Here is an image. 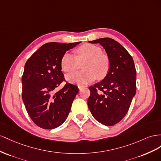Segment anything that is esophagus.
<instances>
[{
  "instance_id": "esophagus-1",
  "label": "esophagus",
  "mask_w": 161,
  "mask_h": 161,
  "mask_svg": "<svg viewBox=\"0 0 161 161\" xmlns=\"http://www.w3.org/2000/svg\"><path fill=\"white\" fill-rule=\"evenodd\" d=\"M78 88H79L80 90H81L82 88H84V87H86L85 86H82V85H78Z\"/></svg>"
}]
</instances>
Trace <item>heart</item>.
<instances>
[{"label":"heart","mask_w":161,"mask_h":161,"mask_svg":"<svg viewBox=\"0 0 161 161\" xmlns=\"http://www.w3.org/2000/svg\"><path fill=\"white\" fill-rule=\"evenodd\" d=\"M76 55L67 53L63 55L61 65L65 72H70L81 67L84 70L73 71L66 75L70 82L77 84H88L97 77L103 79L110 69V61L107 55L102 53V49L94 44H85L76 50Z\"/></svg>","instance_id":"b5f03b06"}]
</instances>
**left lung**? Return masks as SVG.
Segmentation results:
<instances>
[{"label":"left lung","instance_id":"left-lung-1","mask_svg":"<svg viewBox=\"0 0 161 161\" xmlns=\"http://www.w3.org/2000/svg\"><path fill=\"white\" fill-rule=\"evenodd\" d=\"M89 42L103 46L111 65L103 81L89 87L88 108L96 120L104 125H114L125 116L136 94L134 62L126 49L113 39L104 38Z\"/></svg>","mask_w":161,"mask_h":161}]
</instances>
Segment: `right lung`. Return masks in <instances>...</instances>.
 I'll return each mask as SVG.
<instances>
[{
	"label": "right lung",
	"mask_w": 161,
	"mask_h": 161,
	"mask_svg": "<svg viewBox=\"0 0 161 161\" xmlns=\"http://www.w3.org/2000/svg\"><path fill=\"white\" fill-rule=\"evenodd\" d=\"M80 42L65 44L48 42L42 46L27 61L22 75V99L33 122L46 130L58 127L65 122L79 89L66 82L61 61L67 50Z\"/></svg>",
	"instance_id": "right-lung-1"
}]
</instances>
